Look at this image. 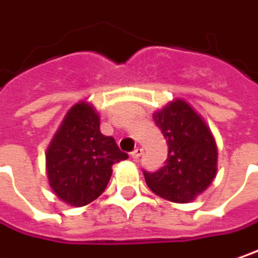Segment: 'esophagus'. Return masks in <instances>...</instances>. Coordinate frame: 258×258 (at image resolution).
Listing matches in <instances>:
<instances>
[{"instance_id":"1","label":"esophagus","mask_w":258,"mask_h":258,"mask_svg":"<svg viewBox=\"0 0 258 258\" xmlns=\"http://www.w3.org/2000/svg\"><path fill=\"white\" fill-rule=\"evenodd\" d=\"M143 155V149H140V147H137V149H134L133 152H131V158L134 160H137L140 156Z\"/></svg>"}]
</instances>
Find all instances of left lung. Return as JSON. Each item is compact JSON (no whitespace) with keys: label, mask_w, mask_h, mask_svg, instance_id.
I'll return each instance as SVG.
<instances>
[{"label":"left lung","mask_w":258,"mask_h":258,"mask_svg":"<svg viewBox=\"0 0 258 258\" xmlns=\"http://www.w3.org/2000/svg\"><path fill=\"white\" fill-rule=\"evenodd\" d=\"M168 143V159L159 171L144 172L147 187L172 203H188L218 172V147L206 121L184 99H174L153 114Z\"/></svg>","instance_id":"1"}]
</instances>
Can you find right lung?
I'll list each match as a JSON object with an SVG mask.
<instances>
[{"label": "right lung", "mask_w": 258, "mask_h": 258, "mask_svg": "<svg viewBox=\"0 0 258 258\" xmlns=\"http://www.w3.org/2000/svg\"><path fill=\"white\" fill-rule=\"evenodd\" d=\"M99 127L95 106L80 100L70 108L46 149L49 187L73 207L96 200L111 179L112 165L128 158Z\"/></svg>", "instance_id": "right-lung-1"}]
</instances>
